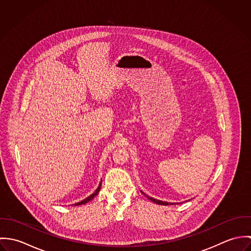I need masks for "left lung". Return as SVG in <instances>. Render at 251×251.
<instances>
[{
	"mask_svg": "<svg viewBox=\"0 0 251 251\" xmlns=\"http://www.w3.org/2000/svg\"><path fill=\"white\" fill-rule=\"evenodd\" d=\"M145 196H147V198L148 199H150L151 202H153V203H155V204H158V205H164V206H167V205H174L173 203H168V202H163V201H160V200H157V199H154V198H152V197H150V196H148V195H146L144 192H142Z\"/></svg>",
	"mask_w": 251,
	"mask_h": 251,
	"instance_id": "obj_1",
	"label": "left lung"
}]
</instances>
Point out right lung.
I'll use <instances>...</instances> for the list:
<instances>
[{
	"label": "right lung",
	"instance_id": "1",
	"mask_svg": "<svg viewBox=\"0 0 251 251\" xmlns=\"http://www.w3.org/2000/svg\"><path fill=\"white\" fill-rule=\"evenodd\" d=\"M100 187H101V182L100 183V185H99V187H98V189L92 194V195H90L88 198H86V199H84L83 201H81V202H78V203H76V204H74V206H79V205H83V204H86V203H88L89 201H91L93 198H95V196H97L98 195V193L100 192Z\"/></svg>",
	"mask_w": 251,
	"mask_h": 251
}]
</instances>
